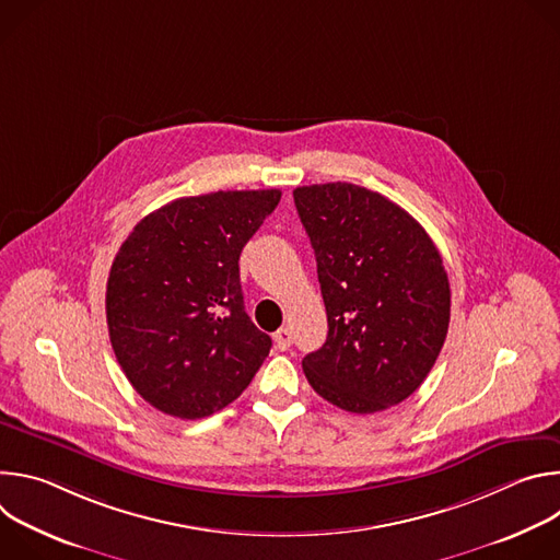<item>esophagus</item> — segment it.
I'll list each match as a JSON object with an SVG mask.
<instances>
[{"instance_id":"esophagus-1","label":"esophagus","mask_w":560,"mask_h":560,"mask_svg":"<svg viewBox=\"0 0 560 560\" xmlns=\"http://www.w3.org/2000/svg\"><path fill=\"white\" fill-rule=\"evenodd\" d=\"M275 343H277V348L283 352V350H288L290 346H292V332H290V328H279L277 332H275Z\"/></svg>"}]
</instances>
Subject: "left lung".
<instances>
[{"label": "left lung", "mask_w": 560, "mask_h": 560, "mask_svg": "<svg viewBox=\"0 0 560 560\" xmlns=\"http://www.w3.org/2000/svg\"><path fill=\"white\" fill-rule=\"evenodd\" d=\"M328 312V339L303 359L318 396L352 415L398 406L430 374L450 326V281L423 225L387 197L337 182L301 186Z\"/></svg>", "instance_id": "8db88e82"}]
</instances>
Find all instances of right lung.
<instances>
[{"label":"right lung","instance_id":"add662e5","mask_svg":"<svg viewBox=\"0 0 560 560\" xmlns=\"http://www.w3.org/2000/svg\"><path fill=\"white\" fill-rule=\"evenodd\" d=\"M281 190L182 197L143 217L106 285L115 357L159 412L203 419L242 394L272 341L244 310L238 255Z\"/></svg>","mask_w":560,"mask_h":560}]
</instances>
